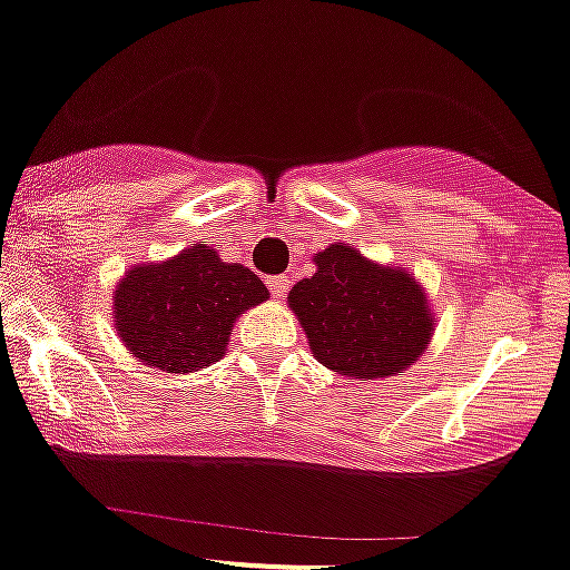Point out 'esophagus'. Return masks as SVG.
<instances>
[{"label":"esophagus","mask_w":570,"mask_h":570,"mask_svg":"<svg viewBox=\"0 0 570 570\" xmlns=\"http://www.w3.org/2000/svg\"><path fill=\"white\" fill-rule=\"evenodd\" d=\"M267 286L269 292H273L275 301H284L286 292H289V278H286V275H275V278L267 281Z\"/></svg>","instance_id":"obj_1"}]
</instances>
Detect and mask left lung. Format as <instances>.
I'll return each instance as SVG.
<instances>
[{"instance_id": "1", "label": "left lung", "mask_w": 570, "mask_h": 570, "mask_svg": "<svg viewBox=\"0 0 570 570\" xmlns=\"http://www.w3.org/2000/svg\"><path fill=\"white\" fill-rule=\"evenodd\" d=\"M314 267L286 303L323 367L356 381L390 379L432 345L438 317L406 267L373 262L345 242L314 253Z\"/></svg>"}]
</instances>
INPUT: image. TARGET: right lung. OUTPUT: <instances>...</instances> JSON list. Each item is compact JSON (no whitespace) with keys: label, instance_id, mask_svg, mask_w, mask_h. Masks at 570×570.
<instances>
[{"label":"right lung","instance_id":"1","mask_svg":"<svg viewBox=\"0 0 570 570\" xmlns=\"http://www.w3.org/2000/svg\"><path fill=\"white\" fill-rule=\"evenodd\" d=\"M269 297L245 264H228L208 245L167 262L136 264L114 292V328L147 367L195 373L228 351L230 331L247 308Z\"/></svg>","mask_w":570,"mask_h":570}]
</instances>
